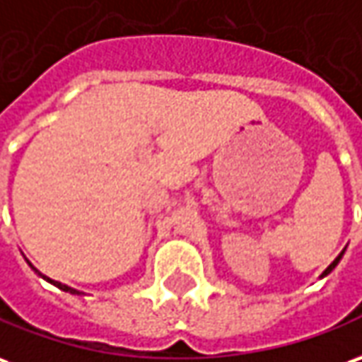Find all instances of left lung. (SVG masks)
Returning a JSON list of instances; mask_svg holds the SVG:
<instances>
[{"instance_id": "1", "label": "left lung", "mask_w": 362, "mask_h": 362, "mask_svg": "<svg viewBox=\"0 0 362 362\" xmlns=\"http://www.w3.org/2000/svg\"><path fill=\"white\" fill-rule=\"evenodd\" d=\"M343 254H345V250H343V252L339 254L337 258H335V260L331 262V264H329L327 268H325V272H323V274H321V276H319V278H325V276H329V274H331V272L335 270V266H337L339 262H341V258H343Z\"/></svg>"}]
</instances>
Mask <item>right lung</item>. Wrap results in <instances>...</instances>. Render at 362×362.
I'll return each mask as SVG.
<instances>
[{"label":"right lung","mask_w":362,"mask_h":362,"mask_svg":"<svg viewBox=\"0 0 362 362\" xmlns=\"http://www.w3.org/2000/svg\"><path fill=\"white\" fill-rule=\"evenodd\" d=\"M25 260H27V258H25ZM27 264H29V266H31V270H33L35 274H37V276H39V278H43V280H47V281H49V284H52V286H57V288H59V290H62V291H69V293H72V296H82V293H84V291L74 290V288H71V286H66V284H61V281L51 280V278H47V276H43V274H41V272L37 270V268H35L33 264H31V262H29V260H27Z\"/></svg>","instance_id":"1"}]
</instances>
